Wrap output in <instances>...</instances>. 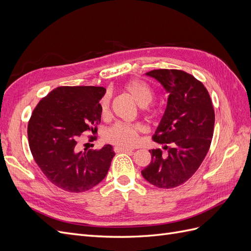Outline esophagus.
Returning a JSON list of instances; mask_svg holds the SVG:
<instances>
[{"instance_id": "obj_1", "label": "esophagus", "mask_w": 251, "mask_h": 251, "mask_svg": "<svg viewBox=\"0 0 251 251\" xmlns=\"http://www.w3.org/2000/svg\"><path fill=\"white\" fill-rule=\"evenodd\" d=\"M114 151H115V153H121V151H124V153H127V151H131V150L126 149V148H121V147H115L114 148Z\"/></svg>"}]
</instances>
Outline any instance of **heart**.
Returning <instances> with one entry per match:
<instances>
[{
  "label": "heart",
  "mask_w": 251,
  "mask_h": 251,
  "mask_svg": "<svg viewBox=\"0 0 251 251\" xmlns=\"http://www.w3.org/2000/svg\"><path fill=\"white\" fill-rule=\"evenodd\" d=\"M125 93L130 96L139 107L146 108L153 101L154 92L148 85L138 80H132L124 86ZM110 110V98L104 96L100 102L102 116H107ZM141 130L138 126L117 123L110 126L104 133V139L121 148H133L140 139Z\"/></svg>",
  "instance_id": "1"
}]
</instances>
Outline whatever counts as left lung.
I'll return each instance as SVG.
<instances>
[{"label":"left lung","instance_id":"8db88e82","mask_svg":"<svg viewBox=\"0 0 251 251\" xmlns=\"http://www.w3.org/2000/svg\"><path fill=\"white\" fill-rule=\"evenodd\" d=\"M169 93L168 105L153 140L163 144L151 150V161L141 171L143 178L159 188L183 184L203 162L215 126V110L208 91L192 74L176 69L147 73Z\"/></svg>","mask_w":251,"mask_h":251}]
</instances>
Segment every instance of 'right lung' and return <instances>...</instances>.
Segmentation results:
<instances>
[{"mask_svg":"<svg viewBox=\"0 0 251 251\" xmlns=\"http://www.w3.org/2000/svg\"><path fill=\"white\" fill-rule=\"evenodd\" d=\"M102 87H58L42 98L28 123L29 148L45 176L69 193L93 188L107 176L115 156L107 144L100 150L80 151L86 132H97ZM95 136H90L93 141Z\"/></svg>","mask_w":251,"mask_h":251,"instance_id":"right-lung-1","label":"right lung"}]
</instances>
